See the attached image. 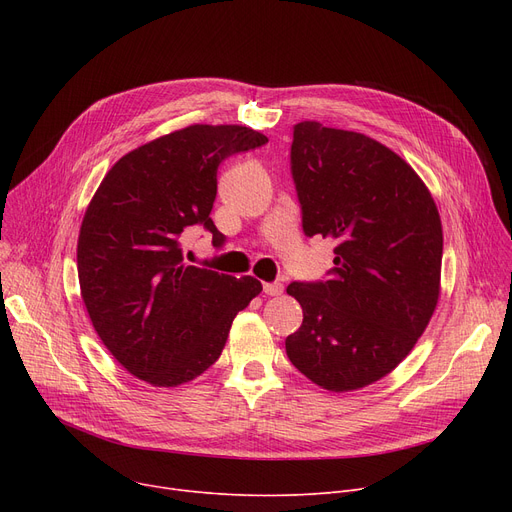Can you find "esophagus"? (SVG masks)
<instances>
[{
	"label": "esophagus",
	"instance_id": "esophagus-1",
	"mask_svg": "<svg viewBox=\"0 0 512 512\" xmlns=\"http://www.w3.org/2000/svg\"><path fill=\"white\" fill-rule=\"evenodd\" d=\"M263 292L267 294V297H280V294L284 292V286L280 282H272V284H263Z\"/></svg>",
	"mask_w": 512,
	"mask_h": 512
}]
</instances>
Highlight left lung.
Instances as JSON below:
<instances>
[{
  "label": "left lung",
  "instance_id": "left-lung-1",
  "mask_svg": "<svg viewBox=\"0 0 512 512\" xmlns=\"http://www.w3.org/2000/svg\"><path fill=\"white\" fill-rule=\"evenodd\" d=\"M292 178L307 236L332 238L326 282H292L303 307L286 355L330 392H353L398 367L440 299L442 222L419 174L367 134L315 120L294 126Z\"/></svg>",
  "mask_w": 512,
  "mask_h": 512
}]
</instances>
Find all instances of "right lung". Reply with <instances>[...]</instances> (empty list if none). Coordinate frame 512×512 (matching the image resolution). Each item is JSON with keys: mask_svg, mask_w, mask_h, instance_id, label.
Wrapping results in <instances>:
<instances>
[{"mask_svg": "<svg viewBox=\"0 0 512 512\" xmlns=\"http://www.w3.org/2000/svg\"><path fill=\"white\" fill-rule=\"evenodd\" d=\"M267 137L238 124H193L120 157L80 224V297L107 351L134 378L157 388L191 382L220 359L230 326L263 290L253 276L186 265L193 226L222 232L209 213L218 166Z\"/></svg>", "mask_w": 512, "mask_h": 512, "instance_id": "obj_1", "label": "right lung"}]
</instances>
